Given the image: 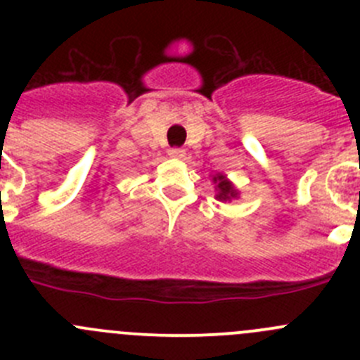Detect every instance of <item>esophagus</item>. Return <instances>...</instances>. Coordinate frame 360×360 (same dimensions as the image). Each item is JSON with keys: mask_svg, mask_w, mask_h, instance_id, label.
Listing matches in <instances>:
<instances>
[{"mask_svg": "<svg viewBox=\"0 0 360 360\" xmlns=\"http://www.w3.org/2000/svg\"><path fill=\"white\" fill-rule=\"evenodd\" d=\"M184 155H186V151L183 148H170L169 150V157L172 158H184Z\"/></svg>", "mask_w": 360, "mask_h": 360, "instance_id": "34e87169", "label": "esophagus"}]
</instances>
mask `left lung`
Listing matches in <instances>:
<instances>
[{
    "mask_svg": "<svg viewBox=\"0 0 360 360\" xmlns=\"http://www.w3.org/2000/svg\"><path fill=\"white\" fill-rule=\"evenodd\" d=\"M214 184H216V198L219 202H230L233 200V198H238V191L235 190V186L231 184V181L226 179V176H223V174H216V176L212 177Z\"/></svg>",
    "mask_w": 360,
    "mask_h": 360,
    "instance_id": "8db88e82",
    "label": "left lung"
}]
</instances>
